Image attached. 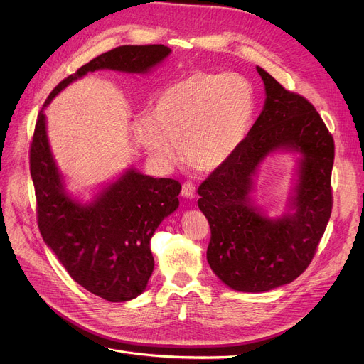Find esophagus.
I'll list each match as a JSON object with an SVG mask.
<instances>
[{
    "mask_svg": "<svg viewBox=\"0 0 364 364\" xmlns=\"http://www.w3.org/2000/svg\"><path fill=\"white\" fill-rule=\"evenodd\" d=\"M181 196L186 199H193L196 196V188L192 183H184L181 188Z\"/></svg>",
    "mask_w": 364,
    "mask_h": 364,
    "instance_id": "34e87169",
    "label": "esophagus"
}]
</instances>
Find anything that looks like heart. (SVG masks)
Wrapping results in <instances>:
<instances>
[{"label": "heart", "mask_w": 364, "mask_h": 364, "mask_svg": "<svg viewBox=\"0 0 364 364\" xmlns=\"http://www.w3.org/2000/svg\"><path fill=\"white\" fill-rule=\"evenodd\" d=\"M257 95L236 73L196 70L159 91L149 118L132 125L134 137L162 168L181 159L200 172H213L230 159L254 122Z\"/></svg>", "instance_id": "b5f03b06"}]
</instances>
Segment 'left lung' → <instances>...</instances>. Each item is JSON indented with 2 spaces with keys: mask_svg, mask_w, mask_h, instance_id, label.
I'll return each mask as SVG.
<instances>
[{
  "mask_svg": "<svg viewBox=\"0 0 364 364\" xmlns=\"http://www.w3.org/2000/svg\"><path fill=\"white\" fill-rule=\"evenodd\" d=\"M265 102L235 155L198 188L211 227L206 259L239 292H265L294 282L310 265L332 213L333 137L314 106L257 66ZM279 149L300 153L288 213L267 218L254 203L260 162Z\"/></svg>",
  "mask_w": 364,
  "mask_h": 364,
  "instance_id": "8db88e82",
  "label": "left lung"
}]
</instances>
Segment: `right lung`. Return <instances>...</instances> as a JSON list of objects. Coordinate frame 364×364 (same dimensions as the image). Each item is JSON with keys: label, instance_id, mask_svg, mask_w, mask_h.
Listing matches in <instances>:
<instances>
[{"label": "right lung", "instance_id": "right-lung-1", "mask_svg": "<svg viewBox=\"0 0 364 364\" xmlns=\"http://www.w3.org/2000/svg\"><path fill=\"white\" fill-rule=\"evenodd\" d=\"M169 54L171 48L162 44L113 48L65 78L50 92L44 107L88 72L147 73ZM44 107L38 114L29 155L41 236L69 276L88 292L110 302L137 298L155 267L150 239L162 220L178 208L181 184L128 168L90 202L81 203L65 188L48 143Z\"/></svg>", "mask_w": 364, "mask_h": 364}]
</instances>
